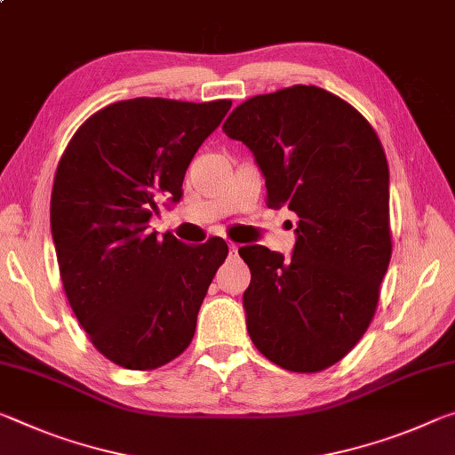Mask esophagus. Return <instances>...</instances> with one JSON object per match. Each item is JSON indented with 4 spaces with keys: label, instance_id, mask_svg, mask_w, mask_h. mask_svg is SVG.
<instances>
[{
    "label": "esophagus",
    "instance_id": "esophagus-1",
    "mask_svg": "<svg viewBox=\"0 0 455 455\" xmlns=\"http://www.w3.org/2000/svg\"><path fill=\"white\" fill-rule=\"evenodd\" d=\"M236 251H238V246L235 243H228V252H230V255H235Z\"/></svg>",
    "mask_w": 455,
    "mask_h": 455
}]
</instances>
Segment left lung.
<instances>
[{"instance_id": "8db88e82", "label": "left lung", "mask_w": 455, "mask_h": 455, "mask_svg": "<svg viewBox=\"0 0 455 455\" xmlns=\"http://www.w3.org/2000/svg\"><path fill=\"white\" fill-rule=\"evenodd\" d=\"M222 132L255 154L267 204L299 217L292 257L252 244L243 295L255 347L287 371L341 361L371 323L391 259L389 168L371 124L317 86L236 106Z\"/></svg>"}]
</instances>
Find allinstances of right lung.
Segmentation results:
<instances>
[{
    "label": "right lung",
    "instance_id": "right-lung-1",
    "mask_svg": "<svg viewBox=\"0 0 455 455\" xmlns=\"http://www.w3.org/2000/svg\"><path fill=\"white\" fill-rule=\"evenodd\" d=\"M230 100H122L76 130L52 188L50 222L68 301L94 347L124 369L166 365L188 347L228 246L148 228L182 196L190 160Z\"/></svg>",
    "mask_w": 455,
    "mask_h": 455
}]
</instances>
